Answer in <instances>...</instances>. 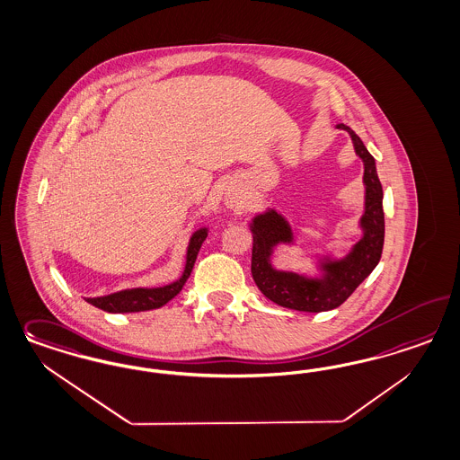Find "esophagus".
Wrapping results in <instances>:
<instances>
[{
	"label": "esophagus",
	"mask_w": 460,
	"mask_h": 460,
	"mask_svg": "<svg viewBox=\"0 0 460 460\" xmlns=\"http://www.w3.org/2000/svg\"><path fill=\"white\" fill-rule=\"evenodd\" d=\"M226 205H228V207H234V205H235V198H234V196H228V198H226Z\"/></svg>",
	"instance_id": "obj_1"
}]
</instances>
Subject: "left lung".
<instances>
[{
  "label": "left lung",
  "instance_id": "left-lung-1",
  "mask_svg": "<svg viewBox=\"0 0 460 460\" xmlns=\"http://www.w3.org/2000/svg\"><path fill=\"white\" fill-rule=\"evenodd\" d=\"M337 128L350 134L357 155L364 161L366 211L360 218L364 237L357 242L352 252L341 261L323 262L322 269L325 274L322 279H308L295 272L276 270L269 261L270 253L278 243H289L293 240L291 228L274 209L253 218V281L264 296L289 310L320 313L341 306L381 261L385 245V211L383 186L376 172L374 157L354 130L343 123H339Z\"/></svg>",
  "mask_w": 460,
  "mask_h": 460
}]
</instances>
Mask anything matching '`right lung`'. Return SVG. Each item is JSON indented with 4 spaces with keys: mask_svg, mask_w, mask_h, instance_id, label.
<instances>
[{
    "mask_svg": "<svg viewBox=\"0 0 460 460\" xmlns=\"http://www.w3.org/2000/svg\"><path fill=\"white\" fill-rule=\"evenodd\" d=\"M207 228L198 230L191 237L190 247H188V257H186V269L184 274L181 276V279L169 286L164 288H155V289H128V291H119L113 293L108 296L88 297L86 301L91 303L93 306L110 313H132L146 312V310H154V308H161L167 301H171L172 297L178 296L182 289V286L188 281L191 270H193L194 262L198 252L207 238Z\"/></svg>",
    "mask_w": 460,
    "mask_h": 460,
    "instance_id": "right-lung-1",
    "label": "right lung"
}]
</instances>
